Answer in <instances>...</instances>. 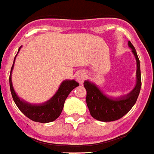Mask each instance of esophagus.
<instances>
[{"mask_svg":"<svg viewBox=\"0 0 154 154\" xmlns=\"http://www.w3.org/2000/svg\"><path fill=\"white\" fill-rule=\"evenodd\" d=\"M85 78H86V74H85L83 71H80V72H79V73L76 75V80L78 81L80 84H82V83H83Z\"/></svg>","mask_w":154,"mask_h":154,"instance_id":"1","label":"esophagus"}]
</instances>
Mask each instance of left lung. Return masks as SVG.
Listing matches in <instances>:
<instances>
[{
  "mask_svg": "<svg viewBox=\"0 0 154 154\" xmlns=\"http://www.w3.org/2000/svg\"><path fill=\"white\" fill-rule=\"evenodd\" d=\"M128 45L132 49V52L137 62L136 86L129 94L118 98H110L103 94L93 83L87 80L83 83L87 91L86 101L90 114L98 121L112 122L122 118L131 110L139 95L141 86L140 61L134 47L130 41L128 42Z\"/></svg>",
  "mask_w": 154,
  "mask_h": 154,
  "instance_id": "obj_1",
  "label": "left lung"
}]
</instances>
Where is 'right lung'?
Returning a JSON list of instances; mask_svg holds the SVG:
<instances>
[{"instance_id": "add662e5", "label": "right lung", "mask_w": 154, "mask_h": 154, "mask_svg": "<svg viewBox=\"0 0 154 154\" xmlns=\"http://www.w3.org/2000/svg\"><path fill=\"white\" fill-rule=\"evenodd\" d=\"M20 48L18 50V52ZM16 56L14 58V62ZM14 62L11 68L10 75H9V86H10L11 94L13 96V101L17 106V107L19 108V110L25 116L34 122L47 123V122L55 121L61 114L63 106H64L65 100L68 96V94H70V92L74 88L79 86V84L75 80H65L61 83L60 88L58 89L55 95L51 99L47 101L46 103L39 104V105H35V104L33 105L31 103H28L21 100L17 96L13 89V83H12V71L14 66Z\"/></svg>"}]
</instances>
